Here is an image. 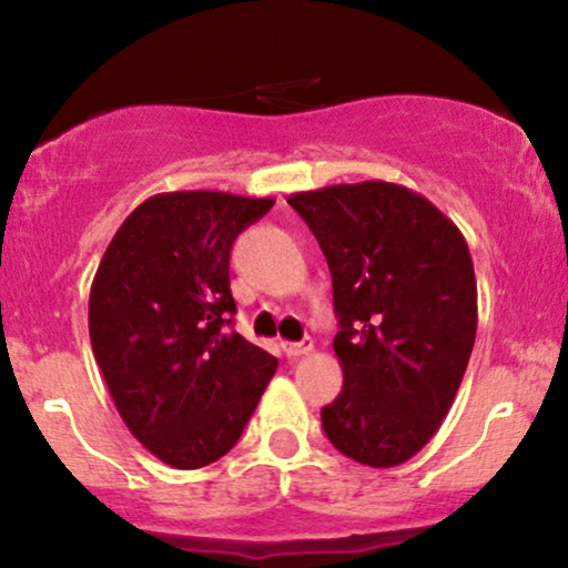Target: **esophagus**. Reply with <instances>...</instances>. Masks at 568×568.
Listing matches in <instances>:
<instances>
[{
	"label": "esophagus",
	"mask_w": 568,
	"mask_h": 568,
	"mask_svg": "<svg viewBox=\"0 0 568 568\" xmlns=\"http://www.w3.org/2000/svg\"><path fill=\"white\" fill-rule=\"evenodd\" d=\"M283 352L288 357H302L312 352V338H302V342H283Z\"/></svg>",
	"instance_id": "esophagus-1"
}]
</instances>
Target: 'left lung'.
<instances>
[{"label": "left lung", "mask_w": 568, "mask_h": 568, "mask_svg": "<svg viewBox=\"0 0 568 568\" xmlns=\"http://www.w3.org/2000/svg\"><path fill=\"white\" fill-rule=\"evenodd\" d=\"M288 205L334 280L344 387L321 410L325 435L361 465H403L438 433L470 361V247L433 202L389 181L296 192Z\"/></svg>", "instance_id": "1"}]
</instances>
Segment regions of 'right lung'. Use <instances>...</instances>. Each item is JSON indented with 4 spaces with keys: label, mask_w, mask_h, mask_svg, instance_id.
I'll use <instances>...</instances> for the list:
<instances>
[{
    "label": "right lung",
    "mask_w": 568,
    "mask_h": 568,
    "mask_svg": "<svg viewBox=\"0 0 568 568\" xmlns=\"http://www.w3.org/2000/svg\"><path fill=\"white\" fill-rule=\"evenodd\" d=\"M275 200L165 192L109 243L90 288V344L122 422L175 470L240 440L277 361L230 331L234 237Z\"/></svg>",
    "instance_id": "right-lung-1"
}]
</instances>
